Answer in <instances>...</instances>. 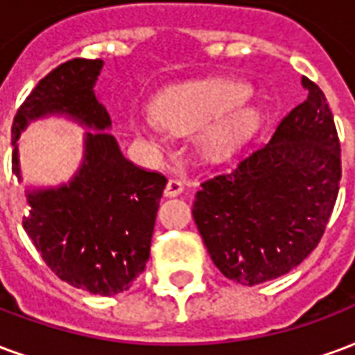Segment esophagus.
Masks as SVG:
<instances>
[{"mask_svg": "<svg viewBox=\"0 0 355 355\" xmlns=\"http://www.w3.org/2000/svg\"><path fill=\"white\" fill-rule=\"evenodd\" d=\"M182 191H184V184L180 180H177V178H169V182L165 186V196L167 198H177Z\"/></svg>", "mask_w": 355, "mask_h": 355, "instance_id": "1", "label": "esophagus"}]
</instances>
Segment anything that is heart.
<instances>
[{"instance_id": "b5f03b06", "label": "heart", "mask_w": 355, "mask_h": 355, "mask_svg": "<svg viewBox=\"0 0 355 355\" xmlns=\"http://www.w3.org/2000/svg\"><path fill=\"white\" fill-rule=\"evenodd\" d=\"M250 88L239 80L209 78L186 83L164 92L154 103V114L131 118L139 139L159 146L164 128L173 133H191L203 128L201 148L211 159H222L250 135L258 111L248 105Z\"/></svg>"}]
</instances>
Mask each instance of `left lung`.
<instances>
[{
  "label": "left lung",
  "mask_w": 355,
  "mask_h": 355,
  "mask_svg": "<svg viewBox=\"0 0 355 355\" xmlns=\"http://www.w3.org/2000/svg\"><path fill=\"white\" fill-rule=\"evenodd\" d=\"M286 114L269 143L201 182L193 220L220 272L254 286L297 267L320 243L340 182V143L324 92Z\"/></svg>",
  "instance_id": "8db88e82"
}]
</instances>
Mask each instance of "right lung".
Segmentation results:
<instances>
[{
    "label": "right lung",
    "mask_w": 355,
    "mask_h": 355,
    "mask_svg": "<svg viewBox=\"0 0 355 355\" xmlns=\"http://www.w3.org/2000/svg\"><path fill=\"white\" fill-rule=\"evenodd\" d=\"M103 60L73 58L58 65L15 114L12 173L20 178L18 137L35 118L69 114L86 128L84 159L69 184L26 191L24 230L58 278L97 295L130 290L144 271L167 178L133 165L109 133L111 116L97 101Z\"/></svg>",
    "instance_id": "right-lung-1"
}]
</instances>
